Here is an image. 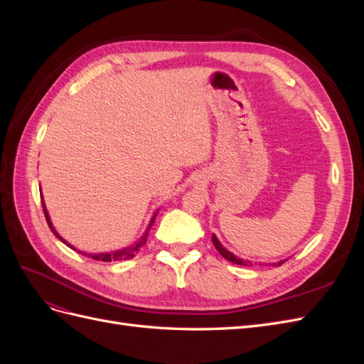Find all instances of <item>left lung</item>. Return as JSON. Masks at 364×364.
<instances>
[{"mask_svg":"<svg viewBox=\"0 0 364 364\" xmlns=\"http://www.w3.org/2000/svg\"><path fill=\"white\" fill-rule=\"evenodd\" d=\"M213 245L215 246V249L218 250V253L220 255H222L225 259H228V261H230V262H234V264H238V266H252V262L250 261H245V259H241V258H237L235 255H232V253L230 252H228L222 245L218 243V240H217V237L215 235H213ZM285 261H281V262H277L274 264V266H281V264H284Z\"/></svg>","mask_w":364,"mask_h":364,"instance_id":"obj_1","label":"left lung"}]
</instances>
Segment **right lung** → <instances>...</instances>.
I'll return each instance as SVG.
<instances>
[{"mask_svg":"<svg viewBox=\"0 0 364 364\" xmlns=\"http://www.w3.org/2000/svg\"><path fill=\"white\" fill-rule=\"evenodd\" d=\"M42 208H43V214H46V218H47V223H48V226H50V229L53 230V234L56 235L59 240H62V237L56 232V230L53 229V225H51V222H50V218H48V213H47V209H46V205H43V202H42ZM156 215H158V213L153 215V218H151V222H150V225H149V228H147V230H146V234L142 235V238L138 241V243L135 245V246H132V247H126V249H121V250H117V252H111V253H98V255H87V253H83L85 257H90V258H92V259H95V261H103V262H111V261H123V259H130V258H134L135 255H136V252L141 249V246H144L146 243H147V235H149V230H150V228L153 226V223H155V218H156ZM63 241V240H62ZM63 243H67V241H63ZM70 246V245H68ZM71 247V246H70ZM74 249V247H73ZM75 250V249H74Z\"/></svg>","mask_w":364,"mask_h":364,"instance_id":"obj_1","label":"right lung"}]
</instances>
